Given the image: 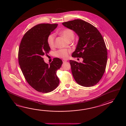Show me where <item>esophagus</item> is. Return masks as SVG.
I'll return each instance as SVG.
<instances>
[{
	"label": "esophagus",
	"instance_id": "esophagus-1",
	"mask_svg": "<svg viewBox=\"0 0 126 126\" xmlns=\"http://www.w3.org/2000/svg\"><path fill=\"white\" fill-rule=\"evenodd\" d=\"M67 59H63V63H65V62H67Z\"/></svg>",
	"mask_w": 126,
	"mask_h": 126
}]
</instances>
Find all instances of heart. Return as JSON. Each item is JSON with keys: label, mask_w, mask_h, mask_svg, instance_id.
Returning <instances> with one entry per match:
<instances>
[{"label": "heart", "mask_w": 126, "mask_h": 126, "mask_svg": "<svg viewBox=\"0 0 126 126\" xmlns=\"http://www.w3.org/2000/svg\"><path fill=\"white\" fill-rule=\"evenodd\" d=\"M61 34L68 41L72 40L75 36V34L73 31L68 28L63 30L61 32ZM55 38V35L54 33L49 34L47 38V44L50 48H52L54 46ZM71 52V50L70 49H61L56 51L54 53V55L55 56L63 59H67L69 57V55Z\"/></svg>", "instance_id": "obj_1"}]
</instances>
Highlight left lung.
<instances>
[{
    "label": "left lung",
    "mask_w": 126,
    "mask_h": 126,
    "mask_svg": "<svg viewBox=\"0 0 126 126\" xmlns=\"http://www.w3.org/2000/svg\"><path fill=\"white\" fill-rule=\"evenodd\" d=\"M63 25L74 31L79 39L74 58H82L83 62L70 60L72 75L80 86H93L98 83L105 71L107 48L102 35L91 24L80 19L63 22Z\"/></svg>",
    "instance_id": "8db88e82"
}]
</instances>
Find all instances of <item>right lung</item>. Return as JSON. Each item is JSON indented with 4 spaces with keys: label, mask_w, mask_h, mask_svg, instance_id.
I'll use <instances>...</instances> for the list:
<instances>
[{
    "label": "right lung",
    "mask_w": 126,
    "mask_h": 126,
    "mask_svg": "<svg viewBox=\"0 0 126 126\" xmlns=\"http://www.w3.org/2000/svg\"><path fill=\"white\" fill-rule=\"evenodd\" d=\"M58 24H40L28 30L20 44L18 63L27 82L36 91L44 93L54 91L59 86L57 71L63 63L61 59L54 58L50 65L43 56L50 49L47 38Z\"/></svg>",
    "instance_id": "obj_1"
}]
</instances>
